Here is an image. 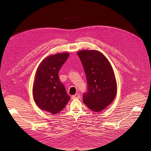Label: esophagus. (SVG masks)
Here are the masks:
<instances>
[{"label": "esophagus", "mask_w": 151, "mask_h": 151, "mask_svg": "<svg viewBox=\"0 0 151 151\" xmlns=\"http://www.w3.org/2000/svg\"><path fill=\"white\" fill-rule=\"evenodd\" d=\"M80 97H81V96H80V95L79 93H76L72 96V99H79V98H80Z\"/></svg>", "instance_id": "esophagus-1"}]
</instances>
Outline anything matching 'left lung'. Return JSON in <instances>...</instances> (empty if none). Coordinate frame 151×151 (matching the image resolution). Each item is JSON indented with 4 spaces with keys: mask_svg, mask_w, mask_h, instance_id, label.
Segmentation results:
<instances>
[{
    "mask_svg": "<svg viewBox=\"0 0 151 151\" xmlns=\"http://www.w3.org/2000/svg\"><path fill=\"white\" fill-rule=\"evenodd\" d=\"M84 68L87 92L83 103L94 112H100L111 104L117 92L112 67L106 57L98 50H84L77 53Z\"/></svg>",
    "mask_w": 151,
    "mask_h": 151,
    "instance_id": "8db88e82",
    "label": "left lung"
}]
</instances>
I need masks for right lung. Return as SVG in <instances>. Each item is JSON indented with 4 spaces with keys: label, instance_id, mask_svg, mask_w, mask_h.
<instances>
[{
    "label": "right lung",
    "instance_id": "right-lung-1",
    "mask_svg": "<svg viewBox=\"0 0 151 151\" xmlns=\"http://www.w3.org/2000/svg\"><path fill=\"white\" fill-rule=\"evenodd\" d=\"M68 56V53L47 56L39 64L35 74L33 99L40 109L52 114L61 111L70 99L58 76Z\"/></svg>",
    "mask_w": 151,
    "mask_h": 151
}]
</instances>
